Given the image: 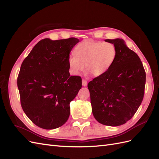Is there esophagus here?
I'll return each instance as SVG.
<instances>
[{
	"label": "esophagus",
	"mask_w": 159,
	"mask_h": 159,
	"mask_svg": "<svg viewBox=\"0 0 159 159\" xmlns=\"http://www.w3.org/2000/svg\"><path fill=\"white\" fill-rule=\"evenodd\" d=\"M88 85V81L85 80H82V85L83 86H86Z\"/></svg>",
	"instance_id": "1"
}]
</instances>
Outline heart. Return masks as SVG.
<instances>
[{"instance_id": "1", "label": "heart", "mask_w": 159, "mask_h": 159, "mask_svg": "<svg viewBox=\"0 0 159 159\" xmlns=\"http://www.w3.org/2000/svg\"><path fill=\"white\" fill-rule=\"evenodd\" d=\"M74 55L68 57L71 73L78 75L85 70L98 77L104 74L112 66L117 55L115 45L110 42L85 40L75 47Z\"/></svg>"}]
</instances>
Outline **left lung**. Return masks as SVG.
Instances as JSON below:
<instances>
[{
    "mask_svg": "<svg viewBox=\"0 0 159 159\" xmlns=\"http://www.w3.org/2000/svg\"><path fill=\"white\" fill-rule=\"evenodd\" d=\"M117 55L110 68L89 82L92 113L105 125L119 126L131 119L144 97L146 74L138 55L123 39H107Z\"/></svg>",
    "mask_w": 159,
    "mask_h": 159,
    "instance_id": "8db88e82",
    "label": "left lung"
}]
</instances>
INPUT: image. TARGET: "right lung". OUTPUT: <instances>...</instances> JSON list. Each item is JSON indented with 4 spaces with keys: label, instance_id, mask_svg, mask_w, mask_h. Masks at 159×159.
Segmentation results:
<instances>
[{
    "label": "right lung",
    "instance_id": "1",
    "mask_svg": "<svg viewBox=\"0 0 159 159\" xmlns=\"http://www.w3.org/2000/svg\"><path fill=\"white\" fill-rule=\"evenodd\" d=\"M78 38L38 42L24 60L17 79L20 103L32 123L44 129L68 121L70 103L81 88L80 76H70L68 57Z\"/></svg>",
    "mask_w": 159,
    "mask_h": 159
}]
</instances>
